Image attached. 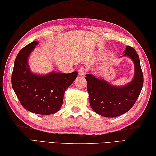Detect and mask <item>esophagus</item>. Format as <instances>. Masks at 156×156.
I'll return each instance as SVG.
<instances>
[{
	"label": "esophagus",
	"instance_id": "esophagus-1",
	"mask_svg": "<svg viewBox=\"0 0 156 156\" xmlns=\"http://www.w3.org/2000/svg\"><path fill=\"white\" fill-rule=\"evenodd\" d=\"M87 72V69L84 67H82L78 69V74L80 76H84L85 73Z\"/></svg>",
	"mask_w": 156,
	"mask_h": 156
}]
</instances>
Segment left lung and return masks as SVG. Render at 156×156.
<instances>
[{"label": "left lung", "mask_w": 156, "mask_h": 156, "mask_svg": "<svg viewBox=\"0 0 156 156\" xmlns=\"http://www.w3.org/2000/svg\"><path fill=\"white\" fill-rule=\"evenodd\" d=\"M123 56L130 57L135 65V76L133 80L126 85L122 87H113L89 73L85 75L91 109L105 117H117L130 110L139 97L143 86V73L136 50L127 46Z\"/></svg>", "instance_id": "obj_1"}]
</instances>
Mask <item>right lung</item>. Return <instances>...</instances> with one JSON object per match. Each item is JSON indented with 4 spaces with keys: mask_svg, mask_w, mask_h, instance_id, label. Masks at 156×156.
I'll list each match as a JSON object with an SVG mask.
<instances>
[{
    "mask_svg": "<svg viewBox=\"0 0 156 156\" xmlns=\"http://www.w3.org/2000/svg\"><path fill=\"white\" fill-rule=\"evenodd\" d=\"M37 44L38 42L33 41L18 54L12 74V86L25 109L37 114L50 115L62 107L65 91L75 80L78 73L52 72L46 76L31 73L27 58Z\"/></svg>",
    "mask_w": 156,
    "mask_h": 156,
    "instance_id": "add662e5",
    "label": "right lung"
}]
</instances>
